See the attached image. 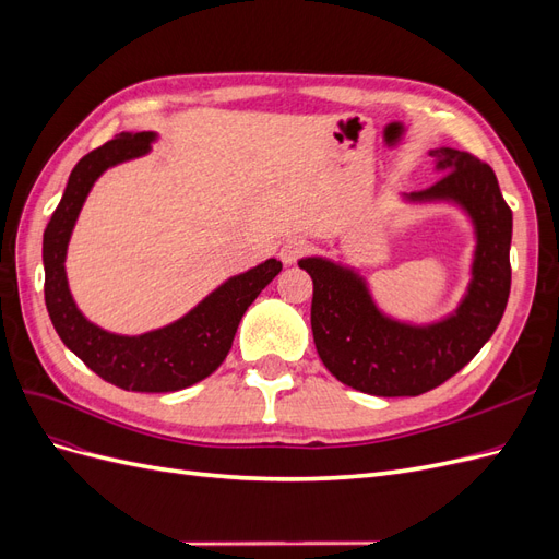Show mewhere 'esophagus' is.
<instances>
[{
  "mask_svg": "<svg viewBox=\"0 0 559 559\" xmlns=\"http://www.w3.org/2000/svg\"><path fill=\"white\" fill-rule=\"evenodd\" d=\"M306 251H308V242H306V240H302V238H289V240H286V242L282 245V249H280V259H282L284 265H292V263H296Z\"/></svg>",
  "mask_w": 559,
  "mask_h": 559,
  "instance_id": "esophagus-1",
  "label": "esophagus"
}]
</instances>
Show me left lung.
<instances>
[{
    "label": "left lung",
    "instance_id": "left-lung-1",
    "mask_svg": "<svg viewBox=\"0 0 559 559\" xmlns=\"http://www.w3.org/2000/svg\"><path fill=\"white\" fill-rule=\"evenodd\" d=\"M429 156L443 177L427 191L403 195L405 202L460 207L476 235L466 294L450 314L429 324L401 321L378 306L359 270L324 257L298 261L314 286L310 321L319 359L364 394L419 396L443 384L492 337L509 302L513 212L492 167L450 146Z\"/></svg>",
    "mask_w": 559,
    "mask_h": 559
}]
</instances>
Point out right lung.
<instances>
[{"instance_id":"add662e5","label":"right lung","mask_w":559,"mask_h":559,"mask_svg":"<svg viewBox=\"0 0 559 559\" xmlns=\"http://www.w3.org/2000/svg\"><path fill=\"white\" fill-rule=\"evenodd\" d=\"M156 140V132H121L83 156L44 230V296L60 341L103 380L126 392L148 394L179 392L212 376L230 352L242 314L282 270L277 259H267L218 284L173 324L140 335L109 333L83 317L64 273L67 245L79 212L93 183L109 167L146 156Z\"/></svg>"}]
</instances>
